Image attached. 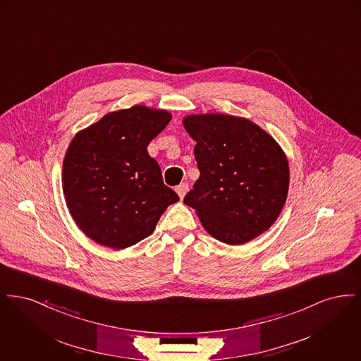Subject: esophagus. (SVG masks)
<instances>
[{
	"mask_svg": "<svg viewBox=\"0 0 361 361\" xmlns=\"http://www.w3.org/2000/svg\"><path fill=\"white\" fill-rule=\"evenodd\" d=\"M176 192H177V195L180 196V199H183V197L185 196V193L188 192V184H187V183H183V184L177 185V188H176Z\"/></svg>",
	"mask_w": 361,
	"mask_h": 361,
	"instance_id": "34e87169",
	"label": "esophagus"
}]
</instances>
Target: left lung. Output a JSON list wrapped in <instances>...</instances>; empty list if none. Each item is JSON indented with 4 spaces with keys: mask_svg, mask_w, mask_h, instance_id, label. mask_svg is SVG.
<instances>
[{
    "mask_svg": "<svg viewBox=\"0 0 361 361\" xmlns=\"http://www.w3.org/2000/svg\"><path fill=\"white\" fill-rule=\"evenodd\" d=\"M184 127L200 177L184 197L214 238L242 245L275 224L287 200L288 161L274 137L245 118L189 115Z\"/></svg>",
    "mask_w": 361,
    "mask_h": 361,
    "instance_id": "left-lung-1",
    "label": "left lung"
}]
</instances>
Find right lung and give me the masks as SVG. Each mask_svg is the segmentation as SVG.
<instances>
[{
  "label": "right lung",
  "mask_w": 361,
  "mask_h": 361,
  "mask_svg": "<svg viewBox=\"0 0 361 361\" xmlns=\"http://www.w3.org/2000/svg\"><path fill=\"white\" fill-rule=\"evenodd\" d=\"M171 119L168 111L134 105L106 114L73 137L62 185L74 222L90 240L112 249L133 246L180 200L147 153Z\"/></svg>",
  "instance_id": "add662e5"
}]
</instances>
